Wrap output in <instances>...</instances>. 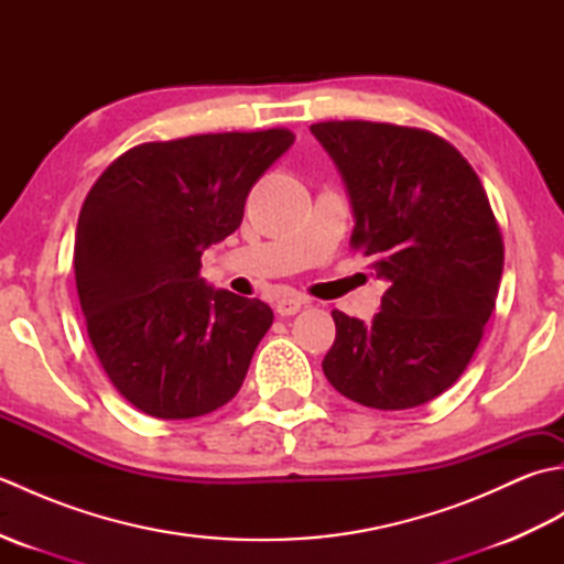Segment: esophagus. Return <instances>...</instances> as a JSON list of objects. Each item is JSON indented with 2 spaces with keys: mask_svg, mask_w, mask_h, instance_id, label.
Returning a JSON list of instances; mask_svg holds the SVG:
<instances>
[{
  "mask_svg": "<svg viewBox=\"0 0 564 564\" xmlns=\"http://www.w3.org/2000/svg\"><path fill=\"white\" fill-rule=\"evenodd\" d=\"M305 303V297H279V301H275V313L281 317H291L295 313H301Z\"/></svg>",
  "mask_w": 564,
  "mask_h": 564,
  "instance_id": "34e87169",
  "label": "esophagus"
}]
</instances>
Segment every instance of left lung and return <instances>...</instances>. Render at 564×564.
<instances>
[{"instance_id":"1","label":"left lung","mask_w":564,"mask_h":564,"mask_svg":"<svg viewBox=\"0 0 564 564\" xmlns=\"http://www.w3.org/2000/svg\"><path fill=\"white\" fill-rule=\"evenodd\" d=\"M310 133L349 194L351 247L388 283L370 322L334 310L337 339L322 370L373 410L434 400L470 364L505 269L480 178L451 142L419 128L327 121Z\"/></svg>"}]
</instances>
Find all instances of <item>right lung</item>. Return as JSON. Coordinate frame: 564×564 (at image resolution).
I'll list each match as a JSON object with an SVG mask.
<instances>
[{"mask_svg":"<svg viewBox=\"0 0 564 564\" xmlns=\"http://www.w3.org/2000/svg\"><path fill=\"white\" fill-rule=\"evenodd\" d=\"M293 140L271 128L145 142L91 186L75 235L77 293L106 376L140 412L203 416L242 388L273 313L213 289L200 257L237 230L251 186Z\"/></svg>","mask_w":564,"mask_h":564,"instance_id":"add662e5","label":"right lung"}]
</instances>
